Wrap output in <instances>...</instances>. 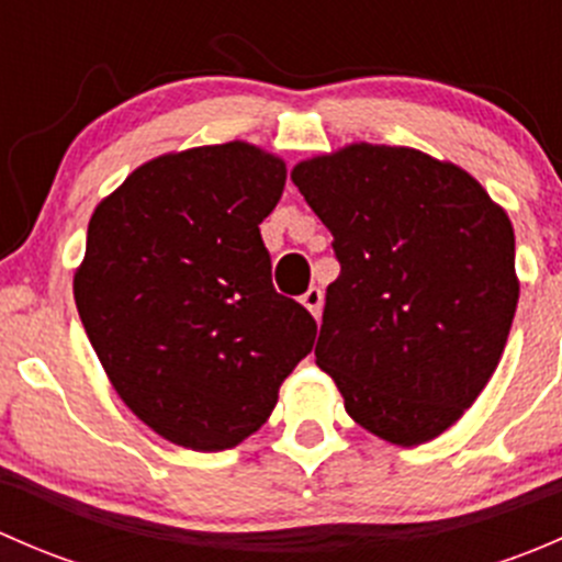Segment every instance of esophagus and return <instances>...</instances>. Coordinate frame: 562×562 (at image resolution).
<instances>
[{"label":"esophagus","instance_id":"34e87169","mask_svg":"<svg viewBox=\"0 0 562 562\" xmlns=\"http://www.w3.org/2000/svg\"><path fill=\"white\" fill-rule=\"evenodd\" d=\"M302 304L304 307L310 310V313H313L315 317H321V310H323V293H321V288H310L307 293H304L302 296Z\"/></svg>","mask_w":562,"mask_h":562}]
</instances>
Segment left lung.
<instances>
[{"mask_svg":"<svg viewBox=\"0 0 562 562\" xmlns=\"http://www.w3.org/2000/svg\"><path fill=\"white\" fill-rule=\"evenodd\" d=\"M291 179L339 260L315 364L367 432L405 449L438 438L490 383L512 331L506 209L411 146L361 140L302 160Z\"/></svg>","mask_w":562,"mask_h":562,"instance_id":"obj_1","label":"left lung"}]
</instances>
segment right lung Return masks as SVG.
Wrapping results in <instances>:
<instances>
[{"mask_svg":"<svg viewBox=\"0 0 562 562\" xmlns=\"http://www.w3.org/2000/svg\"><path fill=\"white\" fill-rule=\"evenodd\" d=\"M285 173L247 140L171 151L89 220L78 315L124 405L176 446H239L313 350L315 317L274 291L258 228Z\"/></svg>","mask_w":562,"mask_h":562,"instance_id":"add662e5","label":"right lung"}]
</instances>
